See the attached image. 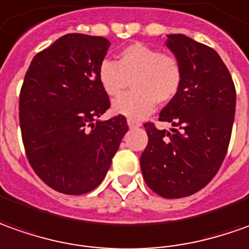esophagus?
I'll return each instance as SVG.
<instances>
[{
	"label": "esophagus",
	"mask_w": 249,
	"mask_h": 249,
	"mask_svg": "<svg viewBox=\"0 0 249 249\" xmlns=\"http://www.w3.org/2000/svg\"><path fill=\"white\" fill-rule=\"evenodd\" d=\"M128 125H129V128H138L140 126V123L139 121H135V120H132V118H128Z\"/></svg>",
	"instance_id": "1"
}]
</instances>
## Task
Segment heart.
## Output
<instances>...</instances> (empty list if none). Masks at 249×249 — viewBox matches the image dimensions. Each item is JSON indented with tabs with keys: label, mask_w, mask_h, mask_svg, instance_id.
Listing matches in <instances>:
<instances>
[{
	"label": "heart",
	"mask_w": 249,
	"mask_h": 249,
	"mask_svg": "<svg viewBox=\"0 0 249 249\" xmlns=\"http://www.w3.org/2000/svg\"><path fill=\"white\" fill-rule=\"evenodd\" d=\"M103 91L117 98L132 86V91L113 103V110L129 118H143L155 107L173 101L181 89L184 69L174 54L143 43L124 47L118 60H103L98 68Z\"/></svg>",
	"instance_id": "heart-1"
}]
</instances>
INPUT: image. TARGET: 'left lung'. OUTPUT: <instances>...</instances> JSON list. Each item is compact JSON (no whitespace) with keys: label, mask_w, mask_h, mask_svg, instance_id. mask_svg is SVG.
Masks as SVG:
<instances>
[{"label":"left lung","mask_w":249,"mask_h":249,"mask_svg":"<svg viewBox=\"0 0 249 249\" xmlns=\"http://www.w3.org/2000/svg\"><path fill=\"white\" fill-rule=\"evenodd\" d=\"M167 47L181 61L184 80L160 113L173 133L146 123L148 143L140 157L146 184L166 199L194 195L217 174L229 147L236 89L218 53L182 34L167 35Z\"/></svg>","instance_id":"left-lung-1"}]
</instances>
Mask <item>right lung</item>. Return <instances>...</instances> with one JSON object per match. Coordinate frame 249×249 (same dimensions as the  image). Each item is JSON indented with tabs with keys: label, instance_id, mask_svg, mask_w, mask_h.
Listing matches in <instances>:
<instances>
[{
	"label": "right lung",
	"instance_id": "add662e5",
	"mask_svg": "<svg viewBox=\"0 0 249 249\" xmlns=\"http://www.w3.org/2000/svg\"><path fill=\"white\" fill-rule=\"evenodd\" d=\"M102 36L68 34L31 61L18 99L25 157L42 181L65 195L95 189L128 131L121 114L98 121L110 99L98 79Z\"/></svg>",
	"mask_w": 249,
	"mask_h": 249
}]
</instances>
